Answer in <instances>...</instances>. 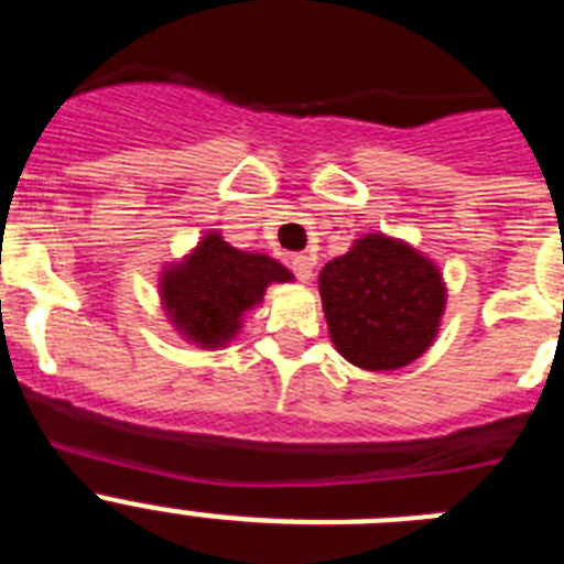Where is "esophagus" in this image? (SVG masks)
<instances>
[{"mask_svg": "<svg viewBox=\"0 0 564 564\" xmlns=\"http://www.w3.org/2000/svg\"><path fill=\"white\" fill-rule=\"evenodd\" d=\"M291 268L302 282H311L313 279V257H307V253H296V257H291Z\"/></svg>", "mask_w": 564, "mask_h": 564, "instance_id": "1", "label": "esophagus"}]
</instances>
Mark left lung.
I'll list each match as a JSON object with an SVG mask.
<instances>
[{"label": "left lung", "mask_w": 564, "mask_h": 564, "mask_svg": "<svg viewBox=\"0 0 564 564\" xmlns=\"http://www.w3.org/2000/svg\"><path fill=\"white\" fill-rule=\"evenodd\" d=\"M327 330L361 370H401L441 330L446 282L417 248L387 234H364L318 273Z\"/></svg>", "instance_id": "1"}]
</instances>
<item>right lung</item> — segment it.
I'll return each instance as SVG.
<instances>
[{"mask_svg": "<svg viewBox=\"0 0 564 564\" xmlns=\"http://www.w3.org/2000/svg\"><path fill=\"white\" fill-rule=\"evenodd\" d=\"M293 273L268 253L239 251L220 231H206L183 259L169 262L158 279L169 325L203 350L226 347L268 285L291 282Z\"/></svg>", "mask_w": 564, "mask_h": 564, "instance_id": "obj_1", "label": "right lung"}]
</instances>
